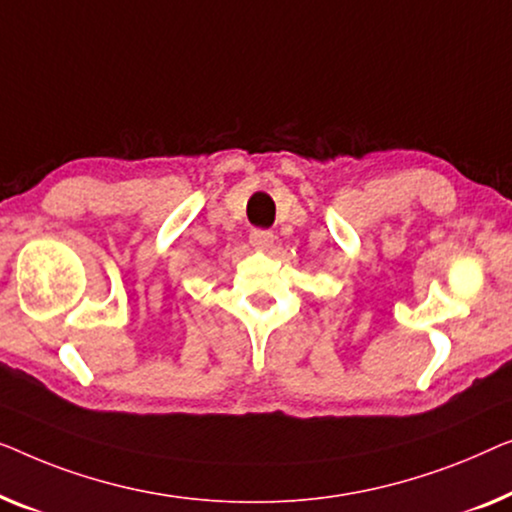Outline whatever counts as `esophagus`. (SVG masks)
I'll list each match as a JSON object with an SVG mask.
<instances>
[{"mask_svg":"<svg viewBox=\"0 0 512 512\" xmlns=\"http://www.w3.org/2000/svg\"><path fill=\"white\" fill-rule=\"evenodd\" d=\"M250 243H253V246L259 248V250L271 248L273 246V232H271V229H253V232H250Z\"/></svg>","mask_w":512,"mask_h":512,"instance_id":"obj_1","label":"esophagus"}]
</instances>
